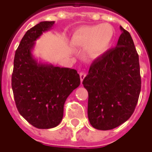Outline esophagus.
I'll return each instance as SVG.
<instances>
[{
  "label": "esophagus",
  "instance_id": "34e87169",
  "mask_svg": "<svg viewBox=\"0 0 152 152\" xmlns=\"http://www.w3.org/2000/svg\"><path fill=\"white\" fill-rule=\"evenodd\" d=\"M85 76H86V73H85L84 72H81L80 73V77L81 82L84 80V79L85 78Z\"/></svg>",
  "mask_w": 152,
  "mask_h": 152
}]
</instances>
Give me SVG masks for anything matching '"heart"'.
Wrapping results in <instances>:
<instances>
[{"label":"heart","mask_w":152,"mask_h":152,"mask_svg":"<svg viewBox=\"0 0 152 152\" xmlns=\"http://www.w3.org/2000/svg\"><path fill=\"white\" fill-rule=\"evenodd\" d=\"M114 28L104 24L81 27L75 31L72 37V45L87 49L91 59H98L107 53L114 38Z\"/></svg>","instance_id":"obj_1"}]
</instances>
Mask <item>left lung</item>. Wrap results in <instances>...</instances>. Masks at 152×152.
I'll use <instances>...</instances> for the list:
<instances>
[{"label": "left lung", "instance_id": "obj_1", "mask_svg": "<svg viewBox=\"0 0 152 152\" xmlns=\"http://www.w3.org/2000/svg\"><path fill=\"white\" fill-rule=\"evenodd\" d=\"M120 28L116 47L96 59L83 80L88 92L89 122L98 130H111L126 122L140 93L139 55L130 33Z\"/></svg>", "mask_w": 152, "mask_h": 152}]
</instances>
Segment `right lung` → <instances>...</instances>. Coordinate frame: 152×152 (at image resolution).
<instances>
[{"instance_id":"add662e5","label":"right lung","mask_w":152,"mask_h":152,"mask_svg":"<svg viewBox=\"0 0 152 152\" xmlns=\"http://www.w3.org/2000/svg\"><path fill=\"white\" fill-rule=\"evenodd\" d=\"M54 21H42L28 30L17 48L12 75V88L17 110L30 124L40 129L61 122L64 105L80 84L75 69L38 62L32 56L35 41Z\"/></svg>"}]
</instances>
